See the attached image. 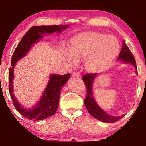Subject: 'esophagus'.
<instances>
[{
	"mask_svg": "<svg viewBox=\"0 0 146 146\" xmlns=\"http://www.w3.org/2000/svg\"><path fill=\"white\" fill-rule=\"evenodd\" d=\"M72 77H80V74L78 73V72H73L72 74Z\"/></svg>",
	"mask_w": 146,
	"mask_h": 146,
	"instance_id": "esophagus-1",
	"label": "esophagus"
}]
</instances>
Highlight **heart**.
Returning a JSON list of instances; mask_svg holds the SVG:
<instances>
[{"label": "heart", "mask_w": 146, "mask_h": 146, "mask_svg": "<svg viewBox=\"0 0 146 146\" xmlns=\"http://www.w3.org/2000/svg\"><path fill=\"white\" fill-rule=\"evenodd\" d=\"M70 52L66 58L72 64L85 59V66L92 72H100L109 68L119 52V42L113 36L98 32H85L70 40Z\"/></svg>", "instance_id": "b5f03b06"}]
</instances>
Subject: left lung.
<instances>
[{"label": "left lung", "instance_id": "left-lung-1", "mask_svg": "<svg viewBox=\"0 0 146 146\" xmlns=\"http://www.w3.org/2000/svg\"><path fill=\"white\" fill-rule=\"evenodd\" d=\"M118 60L124 62L125 63H130L135 67V74H137V66L135 65V60L133 56L129 50V48L125 44V42L123 41L122 48L121 50L119 56L117 58ZM97 76V73L87 74L83 76L82 80L84 82V84L86 87L87 95L84 100V105L88 112L98 120L103 121L106 123H113L118 121L121 117L124 116V115L121 116H112L106 113L103 110L100 108L96 102L94 98L93 97L92 93V86L95 78Z\"/></svg>", "mask_w": 146, "mask_h": 146}]
</instances>
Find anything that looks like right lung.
Masks as SVG:
<instances>
[{"instance_id":"add662e5","label":"right lung","mask_w":146,"mask_h":146,"mask_svg":"<svg viewBox=\"0 0 146 146\" xmlns=\"http://www.w3.org/2000/svg\"><path fill=\"white\" fill-rule=\"evenodd\" d=\"M68 27V25L54 26H33L27 32L21 39L14 52L11 60V67L9 69V93L13 100V104L17 110L22 115L34 121L42 120L55 114L59 105L61 89L70 77V74L58 75L54 74L50 76L47 86L44 91L36 106L33 108L26 109L20 104L13 94V81L14 78V68L16 62L25 57L32 46L38 42L44 37V34H52L54 32L60 33Z\"/></svg>"}]
</instances>
